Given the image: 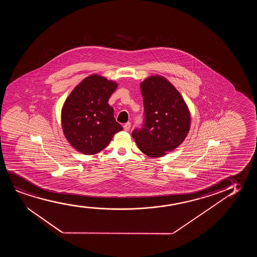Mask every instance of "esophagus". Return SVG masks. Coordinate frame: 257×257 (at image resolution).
<instances>
[{
	"mask_svg": "<svg viewBox=\"0 0 257 257\" xmlns=\"http://www.w3.org/2000/svg\"><path fill=\"white\" fill-rule=\"evenodd\" d=\"M130 128H131V123L130 122H127L126 123H124V124H123V130L124 131H129L130 130Z\"/></svg>",
	"mask_w": 257,
	"mask_h": 257,
	"instance_id": "1",
	"label": "esophagus"
}]
</instances>
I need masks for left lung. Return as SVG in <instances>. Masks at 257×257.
Listing matches in <instances>:
<instances>
[{
    "label": "left lung",
    "instance_id": "8db88e82",
    "mask_svg": "<svg viewBox=\"0 0 257 257\" xmlns=\"http://www.w3.org/2000/svg\"><path fill=\"white\" fill-rule=\"evenodd\" d=\"M144 124L133 132L138 148L149 157H162L183 143L190 128V113L178 90L162 75L141 83Z\"/></svg>",
    "mask_w": 257,
    "mask_h": 257
}]
</instances>
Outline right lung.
<instances>
[{"label": "right lung", "instance_id": "right-lung-1", "mask_svg": "<svg viewBox=\"0 0 257 257\" xmlns=\"http://www.w3.org/2000/svg\"><path fill=\"white\" fill-rule=\"evenodd\" d=\"M117 83L92 74L73 89L64 102L61 125L71 146L86 155L97 154L123 130L108 103Z\"/></svg>", "mask_w": 257, "mask_h": 257}]
</instances>
